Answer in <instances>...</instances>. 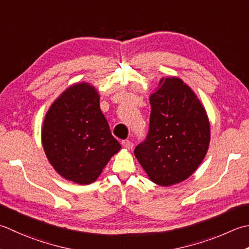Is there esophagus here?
Instances as JSON below:
<instances>
[{
  "instance_id": "obj_1",
  "label": "esophagus",
  "mask_w": 249,
  "mask_h": 249,
  "mask_svg": "<svg viewBox=\"0 0 249 249\" xmlns=\"http://www.w3.org/2000/svg\"><path fill=\"white\" fill-rule=\"evenodd\" d=\"M122 145H123V147H124L126 150H130L131 148H133V143H131L129 140L122 141Z\"/></svg>"
}]
</instances>
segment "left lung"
<instances>
[{
	"label": "left lung",
	"instance_id": "left-lung-1",
	"mask_svg": "<svg viewBox=\"0 0 249 249\" xmlns=\"http://www.w3.org/2000/svg\"><path fill=\"white\" fill-rule=\"evenodd\" d=\"M150 104L148 137L134 153L151 181L169 187L188 179L203 162L211 124L196 92L177 76L162 77Z\"/></svg>",
	"mask_w": 249,
	"mask_h": 249
}]
</instances>
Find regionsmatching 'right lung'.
Wrapping results in <instances>:
<instances>
[{"label": "right lung", "instance_id": "right-lung-1", "mask_svg": "<svg viewBox=\"0 0 249 249\" xmlns=\"http://www.w3.org/2000/svg\"><path fill=\"white\" fill-rule=\"evenodd\" d=\"M99 102L94 85L75 83L57 97L44 118L41 137L48 162L74 183L95 182L121 150Z\"/></svg>", "mask_w": 249, "mask_h": 249}]
</instances>
